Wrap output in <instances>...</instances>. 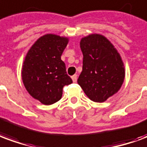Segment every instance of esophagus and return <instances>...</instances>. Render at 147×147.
I'll use <instances>...</instances> for the list:
<instances>
[{"label": "esophagus", "mask_w": 147, "mask_h": 147, "mask_svg": "<svg viewBox=\"0 0 147 147\" xmlns=\"http://www.w3.org/2000/svg\"><path fill=\"white\" fill-rule=\"evenodd\" d=\"M71 79H72V81H73V82H76L77 75H74V76H71Z\"/></svg>", "instance_id": "1"}]
</instances>
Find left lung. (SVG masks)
I'll use <instances>...</instances> for the list:
<instances>
[{
    "instance_id": "1",
    "label": "left lung",
    "mask_w": 147,
    "mask_h": 147,
    "mask_svg": "<svg viewBox=\"0 0 147 147\" xmlns=\"http://www.w3.org/2000/svg\"><path fill=\"white\" fill-rule=\"evenodd\" d=\"M82 71L78 83L86 95L102 103L120 90L125 79V68L120 54L107 38L91 34L82 38Z\"/></svg>"
}]
</instances>
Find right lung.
Instances as JSON below:
<instances>
[{
  "instance_id": "1",
  "label": "right lung",
  "mask_w": 147,
  "mask_h": 147,
  "mask_svg": "<svg viewBox=\"0 0 147 147\" xmlns=\"http://www.w3.org/2000/svg\"><path fill=\"white\" fill-rule=\"evenodd\" d=\"M68 43L67 37L46 34L29 49L22 69V79L28 93L45 105L61 100L63 87L72 82L61 59Z\"/></svg>"
}]
</instances>
